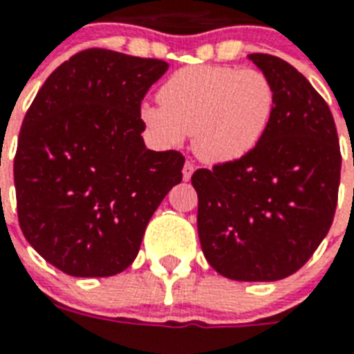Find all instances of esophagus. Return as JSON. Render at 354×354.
Wrapping results in <instances>:
<instances>
[{
  "label": "esophagus",
  "instance_id": "1",
  "mask_svg": "<svg viewBox=\"0 0 354 354\" xmlns=\"http://www.w3.org/2000/svg\"><path fill=\"white\" fill-rule=\"evenodd\" d=\"M193 172H194L193 163H191V161H185V165H183V180H185V182H187V180H191Z\"/></svg>",
  "mask_w": 354,
  "mask_h": 354
}]
</instances>
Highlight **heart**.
Segmentation results:
<instances>
[{
  "label": "heart",
  "instance_id": "heart-1",
  "mask_svg": "<svg viewBox=\"0 0 354 354\" xmlns=\"http://www.w3.org/2000/svg\"><path fill=\"white\" fill-rule=\"evenodd\" d=\"M160 104H143L139 119L160 147H178L185 133L194 154L227 163L252 152L268 132L277 93L259 69L189 66L174 71L158 91Z\"/></svg>",
  "mask_w": 354,
  "mask_h": 354
}]
</instances>
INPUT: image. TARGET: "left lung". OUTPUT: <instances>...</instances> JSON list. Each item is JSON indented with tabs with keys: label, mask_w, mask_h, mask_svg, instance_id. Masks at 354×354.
<instances>
[{
	"label": "left lung",
	"mask_w": 354,
	"mask_h": 354,
	"mask_svg": "<svg viewBox=\"0 0 354 354\" xmlns=\"http://www.w3.org/2000/svg\"><path fill=\"white\" fill-rule=\"evenodd\" d=\"M277 93L261 143L241 160L198 169V236L227 279L277 281L301 268L329 233L342 154L327 102L283 58L253 53Z\"/></svg>",
	"instance_id": "obj_1"
}]
</instances>
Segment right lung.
<instances>
[{
    "label": "right lung",
    "mask_w": 354,
    "mask_h": 354,
    "mask_svg": "<svg viewBox=\"0 0 354 354\" xmlns=\"http://www.w3.org/2000/svg\"><path fill=\"white\" fill-rule=\"evenodd\" d=\"M167 69L158 58L86 49L47 77L25 113L14 156L19 227L64 274L127 270L182 182V152H154L141 138V101Z\"/></svg>",
    "instance_id": "obj_1"
}]
</instances>
